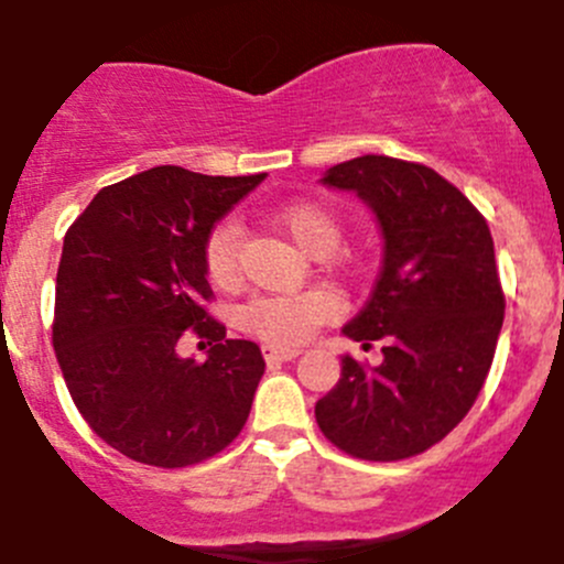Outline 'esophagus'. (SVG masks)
I'll return each mask as SVG.
<instances>
[{"label":"esophagus","mask_w":564,"mask_h":564,"mask_svg":"<svg viewBox=\"0 0 564 564\" xmlns=\"http://www.w3.org/2000/svg\"><path fill=\"white\" fill-rule=\"evenodd\" d=\"M261 352H264V358L270 360V364H275V360H294L300 352H303V349H297V347H275V344H264V349H261Z\"/></svg>","instance_id":"34e87169"}]
</instances>
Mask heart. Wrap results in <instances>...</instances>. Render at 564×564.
Returning a JSON list of instances; mask_svg holds the SVG:
<instances>
[{"label":"heart","instance_id":"b5f03b06","mask_svg":"<svg viewBox=\"0 0 564 564\" xmlns=\"http://www.w3.org/2000/svg\"><path fill=\"white\" fill-rule=\"evenodd\" d=\"M275 226L283 228L314 259H327L344 237L341 220L327 206L289 204L275 212ZM206 272L217 286L228 289L239 278V226L223 220L212 228L204 248ZM338 314V300L327 292L261 294L242 308V325L264 341L294 347L314 336L319 325Z\"/></svg>","mask_w":564,"mask_h":564}]
</instances>
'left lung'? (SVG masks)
<instances>
[{
	"label": "left lung",
	"mask_w": 564,
	"mask_h": 564,
	"mask_svg": "<svg viewBox=\"0 0 564 564\" xmlns=\"http://www.w3.org/2000/svg\"><path fill=\"white\" fill-rule=\"evenodd\" d=\"M355 193L382 234V267L364 308L341 327L382 364L341 355L316 402L330 444L360 460H404L452 433L494 364L505 322L494 237L471 200L433 167L366 154L319 178Z\"/></svg>",
	"instance_id": "8db88e82"
}]
</instances>
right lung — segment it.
<instances>
[{
    "instance_id": "add662e5",
    "label": "right lung",
    "mask_w": 564,
    "mask_h": 564,
    "mask_svg": "<svg viewBox=\"0 0 564 564\" xmlns=\"http://www.w3.org/2000/svg\"><path fill=\"white\" fill-rule=\"evenodd\" d=\"M261 182L151 167L104 187L65 234L54 352L82 419L131 460L195 466L242 433L264 358L200 305L212 297L204 248ZM187 326L210 338L204 365L177 355Z\"/></svg>"
}]
</instances>
